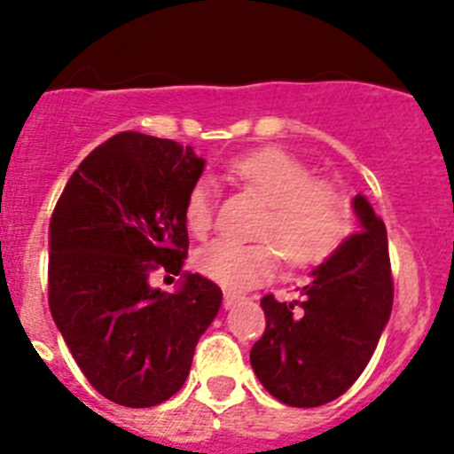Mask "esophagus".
Wrapping results in <instances>:
<instances>
[{
    "label": "esophagus",
    "mask_w": 454,
    "mask_h": 454,
    "mask_svg": "<svg viewBox=\"0 0 454 454\" xmlns=\"http://www.w3.org/2000/svg\"><path fill=\"white\" fill-rule=\"evenodd\" d=\"M239 300H240L239 293H234V291H224V293H223V304H224V309H231L236 302H239Z\"/></svg>",
    "instance_id": "obj_1"
}]
</instances>
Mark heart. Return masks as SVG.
Returning a JSON list of instances; mask_svg holds the SVG:
<instances>
[{
    "label": "heart",
    "mask_w": 454,
    "mask_h": 454,
    "mask_svg": "<svg viewBox=\"0 0 454 454\" xmlns=\"http://www.w3.org/2000/svg\"><path fill=\"white\" fill-rule=\"evenodd\" d=\"M231 175L266 204L256 234L266 240L236 243L218 239L204 246L195 266L224 288H250L266 282L279 266V252L293 266H307L336 250L348 234V207L332 184L311 179V172L288 152L266 147L240 156ZM214 223V182L200 179L186 200V224L207 236Z\"/></svg>",
    "instance_id": "obj_1"
}]
</instances>
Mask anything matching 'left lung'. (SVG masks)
Returning <instances> with one entry per match:
<instances>
[{
  "instance_id": "obj_1",
  "label": "left lung",
  "mask_w": 454,
  "mask_h": 454,
  "mask_svg": "<svg viewBox=\"0 0 454 454\" xmlns=\"http://www.w3.org/2000/svg\"><path fill=\"white\" fill-rule=\"evenodd\" d=\"M356 231L309 272L300 300H262L266 332L252 371L288 407H320L348 391L371 362L393 307L387 227L362 192L352 198Z\"/></svg>"
}]
</instances>
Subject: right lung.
I'll return each mask as SVG.
<instances>
[{
  "label": "right lung",
  "mask_w": 454,
  "mask_h": 454,
  "mask_svg": "<svg viewBox=\"0 0 454 454\" xmlns=\"http://www.w3.org/2000/svg\"><path fill=\"white\" fill-rule=\"evenodd\" d=\"M202 156L175 140L124 131L72 172L50 223V309L88 382L122 407H154L186 382L223 291L188 254L186 200ZM163 267L178 291L151 286Z\"/></svg>",
  "instance_id": "1"
}]
</instances>
